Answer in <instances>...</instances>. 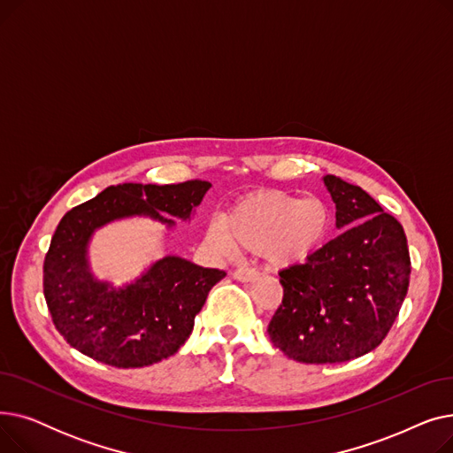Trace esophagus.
<instances>
[{
	"mask_svg": "<svg viewBox=\"0 0 453 453\" xmlns=\"http://www.w3.org/2000/svg\"><path fill=\"white\" fill-rule=\"evenodd\" d=\"M231 275H233V279L241 280V282H251V280L258 279V272H255L251 268H239V270H234Z\"/></svg>",
	"mask_w": 453,
	"mask_h": 453,
	"instance_id": "1",
	"label": "esophagus"
}]
</instances>
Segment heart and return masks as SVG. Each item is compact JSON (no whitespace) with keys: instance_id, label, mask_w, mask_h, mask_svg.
<instances>
[{"instance_id":"obj_1","label":"heart","mask_w":453,"mask_h":453,"mask_svg":"<svg viewBox=\"0 0 453 453\" xmlns=\"http://www.w3.org/2000/svg\"><path fill=\"white\" fill-rule=\"evenodd\" d=\"M330 229L332 211L325 200L268 190L236 203L222 222H212L205 241L226 255L244 248L273 266H294L325 246Z\"/></svg>"}]
</instances>
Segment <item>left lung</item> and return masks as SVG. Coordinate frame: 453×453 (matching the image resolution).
I'll return each instance as SVG.
<instances>
[{"instance_id":"obj_1","label":"left lung","mask_w":453,"mask_h":453,"mask_svg":"<svg viewBox=\"0 0 453 453\" xmlns=\"http://www.w3.org/2000/svg\"><path fill=\"white\" fill-rule=\"evenodd\" d=\"M323 183L342 234L304 265L279 272L284 296L268 325L272 343L303 364H342L376 349L398 316L411 273L400 222L362 187L330 174Z\"/></svg>"}]
</instances>
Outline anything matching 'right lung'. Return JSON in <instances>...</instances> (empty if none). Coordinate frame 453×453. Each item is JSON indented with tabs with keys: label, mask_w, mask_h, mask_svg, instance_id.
I'll return each mask as SVG.
<instances>
[{
	"label": "right lung",
	"mask_w": 453,
	"mask_h": 453,
	"mask_svg": "<svg viewBox=\"0 0 453 453\" xmlns=\"http://www.w3.org/2000/svg\"><path fill=\"white\" fill-rule=\"evenodd\" d=\"M209 181L178 185L123 183L64 214L43 263V296L64 340L113 367H145L169 358L187 342L211 288L226 272L166 255L137 279L113 287L89 268L93 233L115 220L147 217L166 229L190 220Z\"/></svg>",
	"instance_id": "1"
}]
</instances>
